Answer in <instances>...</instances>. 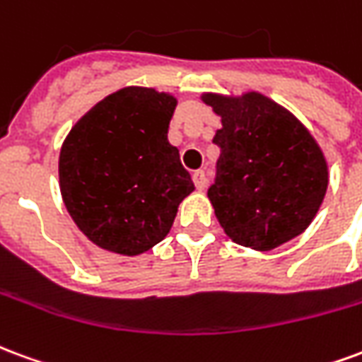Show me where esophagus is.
<instances>
[{"instance_id": "obj_1", "label": "esophagus", "mask_w": 362, "mask_h": 362, "mask_svg": "<svg viewBox=\"0 0 362 362\" xmlns=\"http://www.w3.org/2000/svg\"><path fill=\"white\" fill-rule=\"evenodd\" d=\"M192 183H194V187L199 189V191H204L206 189V173L204 171H194L192 173Z\"/></svg>"}]
</instances>
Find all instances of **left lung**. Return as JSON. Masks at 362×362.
<instances>
[{"label": "left lung", "instance_id": "obj_1", "mask_svg": "<svg viewBox=\"0 0 362 362\" xmlns=\"http://www.w3.org/2000/svg\"><path fill=\"white\" fill-rule=\"evenodd\" d=\"M200 100L221 119L214 134L220 158L208 199L226 235L260 252L300 235L328 189V162L315 136L260 92H204Z\"/></svg>", "mask_w": 362, "mask_h": 362}]
</instances>
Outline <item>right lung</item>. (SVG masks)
Instances as JSON below:
<instances>
[{
  "label": "right lung",
  "mask_w": 362,
  "mask_h": 362,
  "mask_svg": "<svg viewBox=\"0 0 362 362\" xmlns=\"http://www.w3.org/2000/svg\"><path fill=\"white\" fill-rule=\"evenodd\" d=\"M177 98L125 86L76 121L59 152L63 204L100 249L136 257L170 233L194 191L168 141Z\"/></svg>",
  "instance_id": "obj_1"
}]
</instances>
